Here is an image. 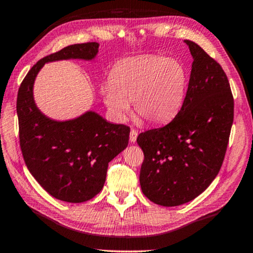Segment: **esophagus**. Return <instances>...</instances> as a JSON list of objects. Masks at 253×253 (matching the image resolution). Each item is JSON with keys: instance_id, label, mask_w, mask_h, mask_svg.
Listing matches in <instances>:
<instances>
[{"instance_id": "1", "label": "esophagus", "mask_w": 253, "mask_h": 253, "mask_svg": "<svg viewBox=\"0 0 253 253\" xmlns=\"http://www.w3.org/2000/svg\"><path fill=\"white\" fill-rule=\"evenodd\" d=\"M137 137H138V131L135 129H131V131H130V141L135 142V140H137Z\"/></svg>"}]
</instances>
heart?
<instances>
[{
    "instance_id": "1",
    "label": "heart",
    "mask_w": 253,
    "mask_h": 253,
    "mask_svg": "<svg viewBox=\"0 0 253 253\" xmlns=\"http://www.w3.org/2000/svg\"><path fill=\"white\" fill-rule=\"evenodd\" d=\"M186 86L187 72L180 61L147 54L116 64L101 93L116 119L126 118L130 102H133L138 116L149 123L162 124L177 115Z\"/></svg>"
}]
</instances>
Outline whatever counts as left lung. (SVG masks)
<instances>
[{"mask_svg":"<svg viewBox=\"0 0 253 253\" xmlns=\"http://www.w3.org/2000/svg\"><path fill=\"white\" fill-rule=\"evenodd\" d=\"M193 57L188 89L175 118L138 135L144 152L140 186L159 206L187 203L206 190L224 162L234 120V99L221 66L186 40Z\"/></svg>","mask_w":253,"mask_h":253,"instance_id":"left-lung-1","label":"left lung"}]
</instances>
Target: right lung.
Masks as SVG:
<instances>
[{
	"label": "right lung",
	"mask_w": 253,
	"mask_h": 253,
	"mask_svg": "<svg viewBox=\"0 0 253 253\" xmlns=\"http://www.w3.org/2000/svg\"><path fill=\"white\" fill-rule=\"evenodd\" d=\"M98 47L97 42L73 44L42 58L18 90L19 142L25 163L36 181L64 202H85L100 192L108 163L127 146L130 127L109 123L94 112L64 122L51 120L36 107L33 85L45 63L91 60Z\"/></svg>",
	"instance_id": "right-lung-1"
}]
</instances>
